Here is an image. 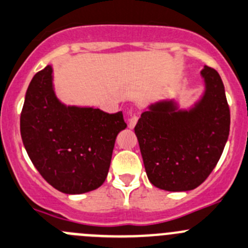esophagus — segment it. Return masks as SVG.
<instances>
[{
	"instance_id": "obj_1",
	"label": "esophagus",
	"mask_w": 248,
	"mask_h": 248,
	"mask_svg": "<svg viewBox=\"0 0 248 248\" xmlns=\"http://www.w3.org/2000/svg\"><path fill=\"white\" fill-rule=\"evenodd\" d=\"M138 120H139V115L138 114H131L130 117H129V128H130V129L135 128Z\"/></svg>"
}]
</instances>
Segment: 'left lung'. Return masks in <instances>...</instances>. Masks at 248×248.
<instances>
[{
	"instance_id": "left-lung-1",
	"label": "left lung",
	"mask_w": 248,
	"mask_h": 248,
	"mask_svg": "<svg viewBox=\"0 0 248 248\" xmlns=\"http://www.w3.org/2000/svg\"><path fill=\"white\" fill-rule=\"evenodd\" d=\"M203 93L188 107L178 97L151 103L135 126L148 180L155 187L180 192L201 185L223 153L230 130V110L218 72L201 70Z\"/></svg>"
}]
</instances>
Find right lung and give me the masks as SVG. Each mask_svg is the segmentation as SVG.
<instances>
[{
  "label": "right lung",
  "instance_id": "1",
  "mask_svg": "<svg viewBox=\"0 0 248 248\" xmlns=\"http://www.w3.org/2000/svg\"><path fill=\"white\" fill-rule=\"evenodd\" d=\"M125 128L122 112L63 103L51 64L30 81L20 114L22 140L37 171L61 192L79 195L100 187L115 139Z\"/></svg>",
  "mask_w": 248,
  "mask_h": 248
}]
</instances>
